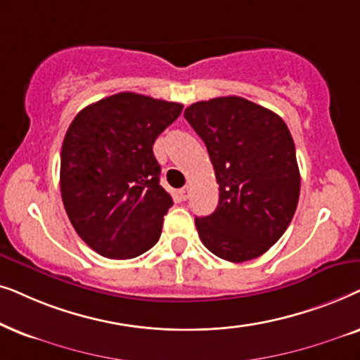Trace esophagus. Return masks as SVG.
<instances>
[{
	"label": "esophagus",
	"instance_id": "1",
	"mask_svg": "<svg viewBox=\"0 0 360 360\" xmlns=\"http://www.w3.org/2000/svg\"><path fill=\"white\" fill-rule=\"evenodd\" d=\"M179 195H181V199H183V200H188L189 195H191V188H189V186H186V188L179 189Z\"/></svg>",
	"mask_w": 360,
	"mask_h": 360
}]
</instances>
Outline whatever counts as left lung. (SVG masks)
Instances as JSON below:
<instances>
[{
	"label": "left lung",
	"instance_id": "obj_1",
	"mask_svg": "<svg viewBox=\"0 0 360 360\" xmlns=\"http://www.w3.org/2000/svg\"><path fill=\"white\" fill-rule=\"evenodd\" d=\"M184 118L202 138L219 184L217 209L195 217L214 255L242 263L285 233L300 199V169L286 123L242 97L195 102Z\"/></svg>",
	"mask_w": 360,
	"mask_h": 360
}]
</instances>
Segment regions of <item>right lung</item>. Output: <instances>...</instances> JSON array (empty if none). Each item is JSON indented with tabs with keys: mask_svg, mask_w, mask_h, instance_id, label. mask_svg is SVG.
I'll use <instances>...</instances> for the list:
<instances>
[{
	"mask_svg": "<svg viewBox=\"0 0 360 360\" xmlns=\"http://www.w3.org/2000/svg\"><path fill=\"white\" fill-rule=\"evenodd\" d=\"M183 105L122 92L77 113L60 151V194L79 237L102 257L155 245L172 205L153 145Z\"/></svg>",
	"mask_w": 360,
	"mask_h": 360,
	"instance_id": "add662e5",
	"label": "right lung"
}]
</instances>
